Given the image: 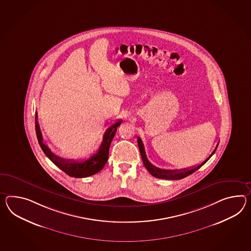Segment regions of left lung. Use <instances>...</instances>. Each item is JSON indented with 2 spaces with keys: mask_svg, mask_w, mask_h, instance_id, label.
<instances>
[{
  "mask_svg": "<svg viewBox=\"0 0 251 251\" xmlns=\"http://www.w3.org/2000/svg\"><path fill=\"white\" fill-rule=\"evenodd\" d=\"M137 141H138V145H139L140 152H141V159H142V161L144 163L145 168L147 169V171L154 177H158V178H164V179H180V178H183V177H187V176H189L190 174H192L193 172L198 171L201 166L204 165L208 161V159H210V157L214 154L217 148H218V145H219V143H218L212 153L200 165L192 167V168H190V169L187 168V169H183V170H163V169H159V168L155 167V166L152 165L149 161V159H147V156H146L145 150H144V145L142 143L141 138L138 137Z\"/></svg>",
  "mask_w": 251,
  "mask_h": 251,
  "instance_id": "obj_1",
  "label": "left lung"
}]
</instances>
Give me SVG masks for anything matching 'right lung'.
<instances>
[{
    "label": "right lung",
    "instance_id": "add662e5",
    "mask_svg": "<svg viewBox=\"0 0 251 251\" xmlns=\"http://www.w3.org/2000/svg\"><path fill=\"white\" fill-rule=\"evenodd\" d=\"M122 122V120H119L105 131L102 142L99 148L98 151L94 153L89 159L83 160L62 159L51 152L49 147L43 142V135L38 123L37 113L35 114V130L37 139L43 152L58 168H60L61 171H64L71 177H85L94 175L103 169L109 158L110 143L116 133L117 128L121 125Z\"/></svg>",
    "mask_w": 251,
    "mask_h": 251
}]
</instances>
